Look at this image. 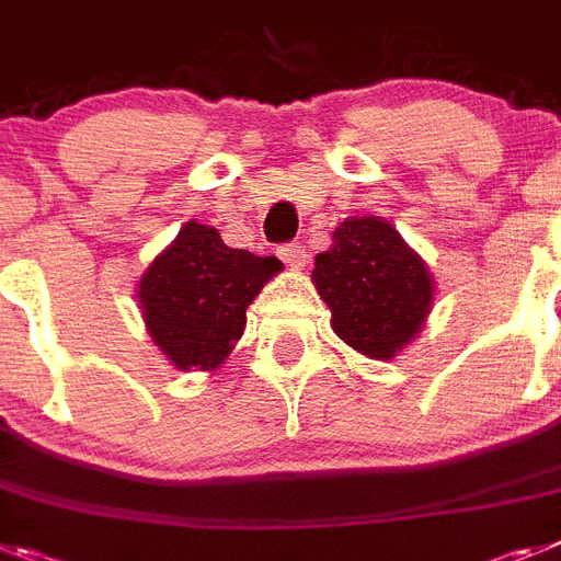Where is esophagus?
I'll list each match as a JSON object with an SVG mask.
<instances>
[{"instance_id":"34e87169","label":"esophagus","mask_w":561,"mask_h":561,"mask_svg":"<svg viewBox=\"0 0 561 561\" xmlns=\"http://www.w3.org/2000/svg\"><path fill=\"white\" fill-rule=\"evenodd\" d=\"M277 255H280V261H284L286 266H291V270H304L306 261H309V255H306V249L300 247V243H284V247L277 249Z\"/></svg>"}]
</instances>
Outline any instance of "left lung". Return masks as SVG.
I'll return each instance as SVG.
<instances>
[{
  "label": "left lung",
  "instance_id": "1",
  "mask_svg": "<svg viewBox=\"0 0 561 561\" xmlns=\"http://www.w3.org/2000/svg\"><path fill=\"white\" fill-rule=\"evenodd\" d=\"M312 280L334 332L377 360H391L420 332L434 291L425 263L375 215L340 224L332 249L314 257Z\"/></svg>",
  "mask_w": 561,
  "mask_h": 561
}]
</instances>
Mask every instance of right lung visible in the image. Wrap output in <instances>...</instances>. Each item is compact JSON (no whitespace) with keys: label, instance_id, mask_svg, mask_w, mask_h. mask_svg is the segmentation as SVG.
<instances>
[{"label":"right lung","instance_id":"add662e5","mask_svg":"<svg viewBox=\"0 0 561 561\" xmlns=\"http://www.w3.org/2000/svg\"><path fill=\"white\" fill-rule=\"evenodd\" d=\"M277 270V257L229 249L218 229L190 221L138 284L152 343L184 371H213L243 334L247 306Z\"/></svg>","mask_w":561,"mask_h":561}]
</instances>
